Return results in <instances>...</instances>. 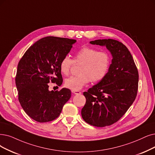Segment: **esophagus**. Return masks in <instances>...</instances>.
Masks as SVG:
<instances>
[{"mask_svg":"<svg viewBox=\"0 0 155 155\" xmlns=\"http://www.w3.org/2000/svg\"><path fill=\"white\" fill-rule=\"evenodd\" d=\"M72 92L76 95H80L81 94V92L79 91V90H72Z\"/></svg>","mask_w":155,"mask_h":155,"instance_id":"obj_1","label":"esophagus"}]
</instances>
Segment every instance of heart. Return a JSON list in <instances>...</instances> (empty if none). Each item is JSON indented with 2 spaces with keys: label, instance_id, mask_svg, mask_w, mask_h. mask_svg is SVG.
Segmentation results:
<instances>
[{
  "label": "heart",
  "instance_id": "b5f03b06",
  "mask_svg": "<svg viewBox=\"0 0 155 155\" xmlns=\"http://www.w3.org/2000/svg\"><path fill=\"white\" fill-rule=\"evenodd\" d=\"M74 64H82L79 70L80 74L67 79L65 85L72 90H79L90 81L99 82L106 77L110 65V57L106 51L84 46L76 53L74 60L69 55L61 58L59 64L61 73L69 76Z\"/></svg>",
  "mask_w": 155,
  "mask_h": 155
}]
</instances>
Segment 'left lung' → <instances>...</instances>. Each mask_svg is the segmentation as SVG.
Returning <instances> with one entry per match:
<instances>
[{"label":"left lung","mask_w":155,"mask_h":155,"mask_svg":"<svg viewBox=\"0 0 155 155\" xmlns=\"http://www.w3.org/2000/svg\"><path fill=\"white\" fill-rule=\"evenodd\" d=\"M90 43L106 46L113 58L106 77L83 93L86 103L81 115L88 124L104 127L120 120L134 102L139 72L130 52L122 42L108 39Z\"/></svg>","instance_id":"1"}]
</instances>
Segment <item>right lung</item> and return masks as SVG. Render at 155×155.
<instances>
[{
    "mask_svg": "<svg viewBox=\"0 0 155 155\" xmlns=\"http://www.w3.org/2000/svg\"><path fill=\"white\" fill-rule=\"evenodd\" d=\"M76 42L75 39L46 37L31 46L18 63L15 77L18 101L34 120L45 123L57 118L71 98L69 89L50 91L48 83L62 84L60 60Z\"/></svg>",
    "mask_w": 155,
    "mask_h": 155,
    "instance_id": "add662e5",
    "label": "right lung"
}]
</instances>
